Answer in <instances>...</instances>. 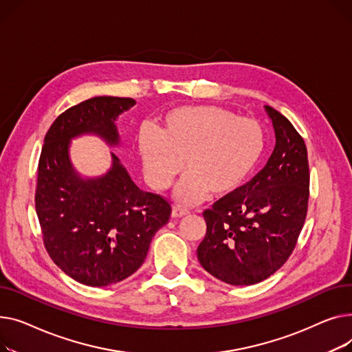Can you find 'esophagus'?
I'll return each instance as SVG.
<instances>
[{"label":"esophagus","instance_id":"1","mask_svg":"<svg viewBox=\"0 0 352 352\" xmlns=\"http://www.w3.org/2000/svg\"><path fill=\"white\" fill-rule=\"evenodd\" d=\"M186 214H189V210L184 209V208H180V206H173L172 209V217H183Z\"/></svg>","mask_w":352,"mask_h":352}]
</instances>
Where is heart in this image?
Masks as SVG:
<instances>
[{"instance_id":"heart-1","label":"heart","mask_w":352,"mask_h":352,"mask_svg":"<svg viewBox=\"0 0 352 352\" xmlns=\"http://www.w3.org/2000/svg\"><path fill=\"white\" fill-rule=\"evenodd\" d=\"M265 135L260 123L239 118L216 105L182 107L163 119L160 131L140 133L139 152L144 175L156 190H164L182 172L176 197L195 204L210 192L227 196L239 190L261 159Z\"/></svg>"}]
</instances>
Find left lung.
Returning <instances> with one entry per match:
<instances>
[{
  "label": "left lung",
  "mask_w": 352,
  "mask_h": 352,
  "mask_svg": "<svg viewBox=\"0 0 352 352\" xmlns=\"http://www.w3.org/2000/svg\"><path fill=\"white\" fill-rule=\"evenodd\" d=\"M264 108L276 133L270 159L250 182L203 213L208 230L197 258L206 272L232 285H252L274 274L292 256L307 216L304 139L278 111Z\"/></svg>",
  "instance_id": "left-lung-1"
}]
</instances>
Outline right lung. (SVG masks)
I'll return each mask as SVG.
<instances>
[{"instance_id":"right-lung-1","label":"right lung","mask_w":352,"mask_h":352,"mask_svg":"<svg viewBox=\"0 0 352 352\" xmlns=\"http://www.w3.org/2000/svg\"><path fill=\"white\" fill-rule=\"evenodd\" d=\"M135 103L132 98H91L60 113L44 139L36 216L50 257L80 284L105 287L132 276L172 213L162 196L138 188L115 153L111 169L98 177H82L71 162V140L80 135L119 144L115 122Z\"/></svg>"}]
</instances>
